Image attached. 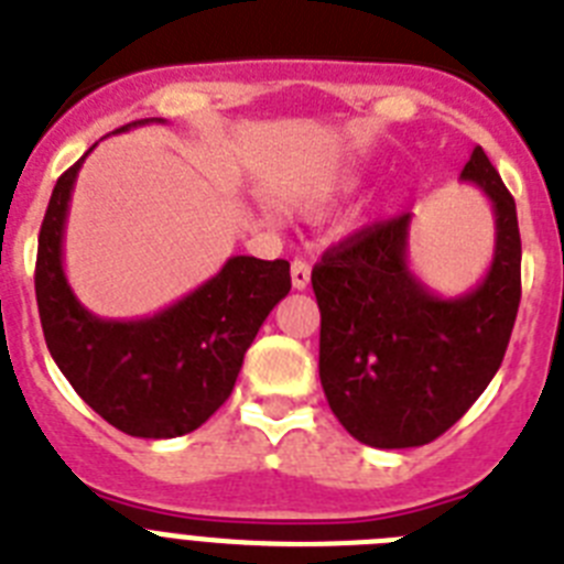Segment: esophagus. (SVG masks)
Masks as SVG:
<instances>
[{
	"label": "esophagus",
	"instance_id": "obj_1",
	"mask_svg": "<svg viewBox=\"0 0 564 564\" xmlns=\"http://www.w3.org/2000/svg\"><path fill=\"white\" fill-rule=\"evenodd\" d=\"M310 281H312V267L306 261H301V258H297V261H292V286L295 289H306L310 286Z\"/></svg>",
	"mask_w": 564,
	"mask_h": 564
}]
</instances>
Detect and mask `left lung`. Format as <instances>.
Segmentation results:
<instances>
[{
    "instance_id": "obj_1",
    "label": "left lung",
    "mask_w": 564,
    "mask_h": 564,
    "mask_svg": "<svg viewBox=\"0 0 564 564\" xmlns=\"http://www.w3.org/2000/svg\"><path fill=\"white\" fill-rule=\"evenodd\" d=\"M494 207L488 275L459 297L434 295L409 269L411 215L371 224L326 249L312 269L321 306V383L351 437L371 448H414L452 429L497 375L519 295L517 204L474 147L459 173Z\"/></svg>"
}]
</instances>
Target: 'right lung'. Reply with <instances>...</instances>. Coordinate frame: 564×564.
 Wrapping results in <instances>:
<instances>
[{
  "instance_id": "right-lung-1",
  "label": "right lung",
  "mask_w": 564,
  "mask_h": 564,
  "mask_svg": "<svg viewBox=\"0 0 564 564\" xmlns=\"http://www.w3.org/2000/svg\"><path fill=\"white\" fill-rule=\"evenodd\" d=\"M147 121L153 119L121 130ZM85 155L56 181L39 232L36 303L47 349L78 398L110 425L130 437H181L232 394L261 323L292 289L289 261L235 254L218 275L159 315H93L73 295L62 267L67 207Z\"/></svg>"
}]
</instances>
